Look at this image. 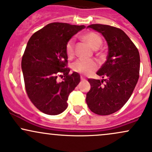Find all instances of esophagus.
<instances>
[{
  "label": "esophagus",
  "instance_id": "1",
  "mask_svg": "<svg viewBox=\"0 0 152 152\" xmlns=\"http://www.w3.org/2000/svg\"><path fill=\"white\" fill-rule=\"evenodd\" d=\"M81 79L82 80V81H83V80H86V78H85L84 76H81Z\"/></svg>",
  "mask_w": 152,
  "mask_h": 152
}]
</instances>
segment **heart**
I'll return each mask as SVG.
<instances>
[{
    "mask_svg": "<svg viewBox=\"0 0 152 152\" xmlns=\"http://www.w3.org/2000/svg\"><path fill=\"white\" fill-rule=\"evenodd\" d=\"M82 38L94 49H97L102 44V39L100 36L95 32L89 31L82 36ZM66 53L69 58H72L74 55V40H69L66 45ZM98 68V64L95 60L78 59L72 64V69L75 72L88 75L95 71Z\"/></svg>",
    "mask_w": 152,
    "mask_h": 152,
    "instance_id": "obj_1",
    "label": "heart"
}]
</instances>
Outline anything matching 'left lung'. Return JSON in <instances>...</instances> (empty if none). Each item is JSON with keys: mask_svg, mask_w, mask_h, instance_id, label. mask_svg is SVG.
Here are the masks:
<instances>
[{"mask_svg": "<svg viewBox=\"0 0 152 152\" xmlns=\"http://www.w3.org/2000/svg\"><path fill=\"white\" fill-rule=\"evenodd\" d=\"M88 28L103 35L109 50L106 62L96 73L103 79H88L91 89L86 94V104L95 114L109 115L122 108L133 93L139 77L140 56L121 29L102 24Z\"/></svg>", "mask_w": 152, "mask_h": 152, "instance_id": "1", "label": "left lung"}]
</instances>
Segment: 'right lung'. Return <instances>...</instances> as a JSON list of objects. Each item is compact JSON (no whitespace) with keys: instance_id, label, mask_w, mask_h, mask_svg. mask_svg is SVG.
<instances>
[{"instance_id":"obj_1","label":"right lung","mask_w":152,"mask_h":152,"mask_svg":"<svg viewBox=\"0 0 152 152\" xmlns=\"http://www.w3.org/2000/svg\"><path fill=\"white\" fill-rule=\"evenodd\" d=\"M84 26L51 23L28 40L21 61L25 88L31 102L48 115L66 109L69 94L80 82L76 72L69 74L66 45ZM63 78L61 82L58 78Z\"/></svg>"}]
</instances>
